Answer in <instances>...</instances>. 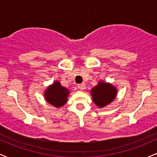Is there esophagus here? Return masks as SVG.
I'll list each match as a JSON object with an SVG mask.
<instances>
[{
	"mask_svg": "<svg viewBox=\"0 0 157 157\" xmlns=\"http://www.w3.org/2000/svg\"><path fill=\"white\" fill-rule=\"evenodd\" d=\"M77 87H78V89L81 90V91H82V90L85 89V85L84 84H79L78 86H77Z\"/></svg>",
	"mask_w": 157,
	"mask_h": 157,
	"instance_id": "34e87169",
	"label": "esophagus"
}]
</instances>
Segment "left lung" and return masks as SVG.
<instances>
[{
	"label": "left lung",
	"mask_w": 157,
	"mask_h": 157,
	"mask_svg": "<svg viewBox=\"0 0 157 157\" xmlns=\"http://www.w3.org/2000/svg\"><path fill=\"white\" fill-rule=\"evenodd\" d=\"M92 100L97 107H105L112 102L117 94V89L111 83L100 80L90 91Z\"/></svg>",
	"instance_id": "8db88e82"
}]
</instances>
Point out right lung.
<instances>
[{
    "instance_id": "1",
    "label": "right lung",
    "mask_w": 157,
    "mask_h": 157,
    "mask_svg": "<svg viewBox=\"0 0 157 157\" xmlns=\"http://www.w3.org/2000/svg\"><path fill=\"white\" fill-rule=\"evenodd\" d=\"M69 93L68 89L61 86L58 80H55L45 90L44 98L48 103L60 109L66 103Z\"/></svg>"
}]
</instances>
